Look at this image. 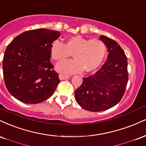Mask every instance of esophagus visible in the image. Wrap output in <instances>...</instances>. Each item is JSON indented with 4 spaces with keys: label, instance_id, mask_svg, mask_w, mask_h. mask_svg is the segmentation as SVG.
I'll return each instance as SVG.
<instances>
[{
    "label": "esophagus",
    "instance_id": "1",
    "mask_svg": "<svg viewBox=\"0 0 146 146\" xmlns=\"http://www.w3.org/2000/svg\"><path fill=\"white\" fill-rule=\"evenodd\" d=\"M59 78L60 80H65V79H67V78H69L70 76H69V75H65V74H59Z\"/></svg>",
    "mask_w": 146,
    "mask_h": 146
}]
</instances>
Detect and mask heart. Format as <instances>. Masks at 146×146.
<instances>
[{"label": "heart", "instance_id": "1", "mask_svg": "<svg viewBox=\"0 0 146 146\" xmlns=\"http://www.w3.org/2000/svg\"><path fill=\"white\" fill-rule=\"evenodd\" d=\"M51 57L62 61L72 54L74 60L60 63L56 70L60 72L72 74L82 72H90L96 70L102 63L106 54V46L99 39H88L80 35L67 39L65 44L54 41L50 47Z\"/></svg>", "mask_w": 146, "mask_h": 146}]
</instances>
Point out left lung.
<instances>
[{
    "label": "left lung",
    "instance_id": "obj_1",
    "mask_svg": "<svg viewBox=\"0 0 146 146\" xmlns=\"http://www.w3.org/2000/svg\"><path fill=\"white\" fill-rule=\"evenodd\" d=\"M108 50L107 60L98 71L83 78L75 91V99L84 109L103 111L116 105L124 96L128 80L127 57L113 39L101 35Z\"/></svg>",
    "mask_w": 146,
    "mask_h": 146
}]
</instances>
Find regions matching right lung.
<instances>
[{"instance_id": "right-lung-1", "label": "right lung", "mask_w": 146, "mask_h": 146, "mask_svg": "<svg viewBox=\"0 0 146 146\" xmlns=\"http://www.w3.org/2000/svg\"><path fill=\"white\" fill-rule=\"evenodd\" d=\"M59 31H25L7 46L3 60L5 83L11 95L26 104H37L54 94L60 80L50 62V47Z\"/></svg>"}]
</instances>
